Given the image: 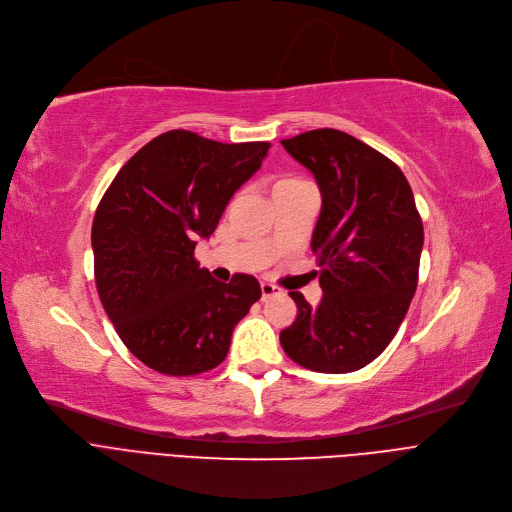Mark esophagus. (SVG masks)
<instances>
[{
  "label": "esophagus",
  "mask_w": 512,
  "mask_h": 512,
  "mask_svg": "<svg viewBox=\"0 0 512 512\" xmlns=\"http://www.w3.org/2000/svg\"><path fill=\"white\" fill-rule=\"evenodd\" d=\"M278 292H280L278 286H274V284H270V282H261V299H263V301L274 297V294H278Z\"/></svg>",
  "instance_id": "1"
}]
</instances>
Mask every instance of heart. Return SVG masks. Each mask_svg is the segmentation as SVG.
I'll list each match as a JSON object with an SVG mask.
<instances>
[{"label": "heart", "mask_w": 512, "mask_h": 512, "mask_svg": "<svg viewBox=\"0 0 512 512\" xmlns=\"http://www.w3.org/2000/svg\"><path fill=\"white\" fill-rule=\"evenodd\" d=\"M294 182H303V180H297V178H282V180H278L274 186H286V184H294Z\"/></svg>", "instance_id": "heart-1"}]
</instances>
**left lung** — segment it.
I'll return each mask as SVG.
<instances>
[{"mask_svg":"<svg viewBox=\"0 0 512 512\" xmlns=\"http://www.w3.org/2000/svg\"><path fill=\"white\" fill-rule=\"evenodd\" d=\"M317 180L321 211L311 249L321 303L301 292L284 353L319 373H348L378 359L405 319L419 278L423 222L411 186L380 151L342 130L317 128L284 139Z\"/></svg>","mask_w":512,"mask_h":512,"instance_id":"8db88e82","label":"left lung"}]
</instances>
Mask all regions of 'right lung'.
I'll return each instance as SVG.
<instances>
[{"label":"right lung","instance_id":"right-lung-1","mask_svg":"<svg viewBox=\"0 0 512 512\" xmlns=\"http://www.w3.org/2000/svg\"><path fill=\"white\" fill-rule=\"evenodd\" d=\"M270 143H218L191 130L149 141L120 168L93 220L101 305L128 351L166 375L218 367L232 330L261 299L257 278L228 284L195 259Z\"/></svg>","mask_w":512,"mask_h":512}]
</instances>
